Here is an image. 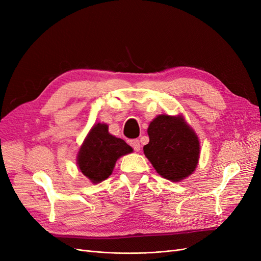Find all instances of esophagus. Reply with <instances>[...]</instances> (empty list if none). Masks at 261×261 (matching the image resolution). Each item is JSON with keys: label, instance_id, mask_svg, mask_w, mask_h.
Segmentation results:
<instances>
[{"label": "esophagus", "instance_id": "1", "mask_svg": "<svg viewBox=\"0 0 261 261\" xmlns=\"http://www.w3.org/2000/svg\"><path fill=\"white\" fill-rule=\"evenodd\" d=\"M130 146L133 147L134 150H135V151H139V150H140V143H139L138 139L130 140Z\"/></svg>", "mask_w": 261, "mask_h": 261}]
</instances>
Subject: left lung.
Segmentation results:
<instances>
[{"label":"left lung","mask_w":261,"mask_h":261,"mask_svg":"<svg viewBox=\"0 0 261 261\" xmlns=\"http://www.w3.org/2000/svg\"><path fill=\"white\" fill-rule=\"evenodd\" d=\"M146 156L164 178L178 181L191 175L199 159V141L180 116L159 115L148 127Z\"/></svg>","instance_id":"1"}]
</instances>
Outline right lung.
Returning <instances> with one entry per match:
<instances>
[{
  "mask_svg": "<svg viewBox=\"0 0 261 261\" xmlns=\"http://www.w3.org/2000/svg\"><path fill=\"white\" fill-rule=\"evenodd\" d=\"M132 151V147L123 139L110 135L108 125L98 123L81 147L77 164L92 183H99L111 175L118 158Z\"/></svg>",
  "mask_w": 261,
  "mask_h": 261,
  "instance_id": "obj_1",
  "label": "right lung"
}]
</instances>
